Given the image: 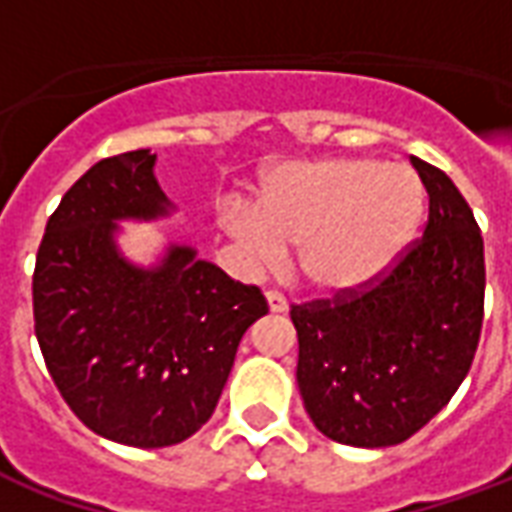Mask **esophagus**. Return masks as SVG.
<instances>
[{
  "label": "esophagus",
  "mask_w": 512,
  "mask_h": 512,
  "mask_svg": "<svg viewBox=\"0 0 512 512\" xmlns=\"http://www.w3.org/2000/svg\"><path fill=\"white\" fill-rule=\"evenodd\" d=\"M266 301H268V310H271V312H285V310H288V299H285V296H282L279 290H268Z\"/></svg>",
  "instance_id": "esophagus-1"
}]
</instances>
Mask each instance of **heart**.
Returning a JSON list of instances; mask_svg holds the SVG:
<instances>
[{"mask_svg":"<svg viewBox=\"0 0 512 512\" xmlns=\"http://www.w3.org/2000/svg\"><path fill=\"white\" fill-rule=\"evenodd\" d=\"M425 205L408 167L370 158H329L274 172L260 194V216L230 208L224 227L263 260L299 246L312 288L343 293L384 274L406 249Z\"/></svg>","mask_w":512,"mask_h":512,"instance_id":"heart-1","label":"heart"}]
</instances>
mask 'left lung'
<instances>
[{"label":"left lung","instance_id":"8db88e82","mask_svg":"<svg viewBox=\"0 0 512 512\" xmlns=\"http://www.w3.org/2000/svg\"><path fill=\"white\" fill-rule=\"evenodd\" d=\"M428 191L425 233L362 288L290 307L304 408L323 436L392 447L425 428L469 373L483 332V235L439 167L411 156Z\"/></svg>","mask_w":512,"mask_h":512}]
</instances>
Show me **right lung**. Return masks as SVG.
<instances>
[{"instance_id": "add662e5", "label": "right lung", "mask_w": 512, "mask_h": 512, "mask_svg": "<svg viewBox=\"0 0 512 512\" xmlns=\"http://www.w3.org/2000/svg\"><path fill=\"white\" fill-rule=\"evenodd\" d=\"M156 156L101 158L49 216L32 274L35 334L62 400L98 436L169 447L211 419L244 332L268 312L257 285L186 246L142 271L117 255L112 219H153Z\"/></svg>"}]
</instances>
